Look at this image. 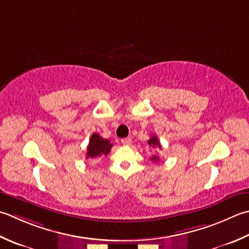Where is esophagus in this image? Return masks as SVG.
I'll return each instance as SVG.
<instances>
[{
	"label": "esophagus",
	"mask_w": 249,
	"mask_h": 249,
	"mask_svg": "<svg viewBox=\"0 0 249 249\" xmlns=\"http://www.w3.org/2000/svg\"><path fill=\"white\" fill-rule=\"evenodd\" d=\"M122 143H123L124 145H129L131 143V139L130 138H124L122 139Z\"/></svg>",
	"instance_id": "obj_1"
}]
</instances>
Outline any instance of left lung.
<instances>
[{"instance_id":"8db88e82","label":"left lung","mask_w":249,"mask_h":249,"mask_svg":"<svg viewBox=\"0 0 249 249\" xmlns=\"http://www.w3.org/2000/svg\"><path fill=\"white\" fill-rule=\"evenodd\" d=\"M148 144L150 145L151 148H159V149H162V147H160V141L158 139V137L155 135L151 136V138L148 140ZM160 160V158L158 157V155H153L152 158H151V160H153V162H158V160Z\"/></svg>"}]
</instances>
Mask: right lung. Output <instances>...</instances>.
Segmentation results:
<instances>
[{"label":"right lung","mask_w":249,"mask_h":249,"mask_svg":"<svg viewBox=\"0 0 249 249\" xmlns=\"http://www.w3.org/2000/svg\"><path fill=\"white\" fill-rule=\"evenodd\" d=\"M112 144L108 139H104L98 134L94 133L91 135L89 143L87 145V159H97L102 155H108L112 148Z\"/></svg>","instance_id":"1"}]
</instances>
